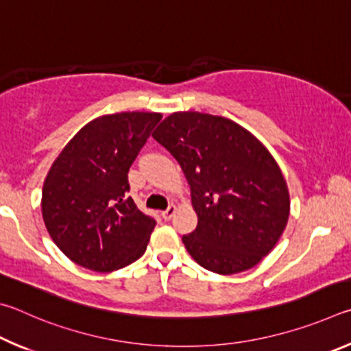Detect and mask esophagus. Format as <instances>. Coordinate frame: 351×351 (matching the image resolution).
I'll return each instance as SVG.
<instances>
[{"instance_id": "obj_1", "label": "esophagus", "mask_w": 351, "mask_h": 351, "mask_svg": "<svg viewBox=\"0 0 351 351\" xmlns=\"http://www.w3.org/2000/svg\"><path fill=\"white\" fill-rule=\"evenodd\" d=\"M176 211H177L176 205H169V206L166 208V210L162 213V217H163L165 220H171L172 216H174V214H176Z\"/></svg>"}]
</instances>
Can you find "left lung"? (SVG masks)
I'll use <instances>...</instances> for the list:
<instances>
[{
    "instance_id": "8db88e82",
    "label": "left lung",
    "mask_w": 351,
    "mask_h": 351,
    "mask_svg": "<svg viewBox=\"0 0 351 351\" xmlns=\"http://www.w3.org/2000/svg\"><path fill=\"white\" fill-rule=\"evenodd\" d=\"M180 163L199 225L183 243L200 267L234 274L278 243L290 214L287 183L254 135L228 119L176 112L152 134Z\"/></svg>"
}]
</instances>
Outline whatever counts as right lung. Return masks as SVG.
I'll list each match as a JSON object with an SVG mask.
<instances>
[{
  "label": "right lung",
  "mask_w": 351,
  "mask_h": 351,
  "mask_svg": "<svg viewBox=\"0 0 351 351\" xmlns=\"http://www.w3.org/2000/svg\"><path fill=\"white\" fill-rule=\"evenodd\" d=\"M156 112H120L92 120L55 160L41 210L55 245L77 265L109 273L143 256L156 219L129 197L128 172Z\"/></svg>",
  "instance_id": "1"
}]
</instances>
